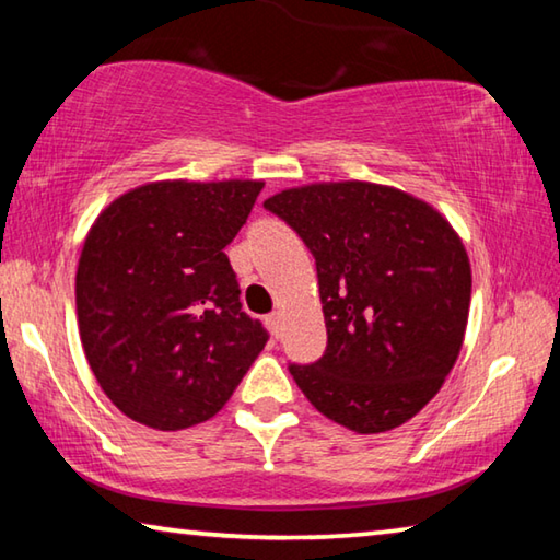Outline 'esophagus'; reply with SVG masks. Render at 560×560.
Returning a JSON list of instances; mask_svg holds the SVG:
<instances>
[{"label": "esophagus", "instance_id": "esophagus-1", "mask_svg": "<svg viewBox=\"0 0 560 560\" xmlns=\"http://www.w3.org/2000/svg\"><path fill=\"white\" fill-rule=\"evenodd\" d=\"M267 326H269L273 338L281 336V314H279V311H273V314L267 316Z\"/></svg>", "mask_w": 560, "mask_h": 560}]
</instances>
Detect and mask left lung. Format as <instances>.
I'll list each match as a JSON object with an SVG mask.
<instances>
[{
  "label": "left lung",
  "instance_id": "obj_1",
  "mask_svg": "<svg viewBox=\"0 0 560 560\" xmlns=\"http://www.w3.org/2000/svg\"><path fill=\"white\" fill-rule=\"evenodd\" d=\"M316 259L328 346L289 363L308 402L343 428H400L428 405L459 355L471 269L428 202L373 183L283 189L264 202Z\"/></svg>",
  "mask_w": 560,
  "mask_h": 560
}]
</instances>
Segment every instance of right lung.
<instances>
[{
  "mask_svg": "<svg viewBox=\"0 0 560 560\" xmlns=\"http://www.w3.org/2000/svg\"><path fill=\"white\" fill-rule=\"evenodd\" d=\"M261 187L150 183L93 222L75 271L81 343L103 393L130 420L153 430L210 420L267 346L224 254Z\"/></svg>",
  "mask_w": 560,
  "mask_h": 560,
  "instance_id": "add662e5",
  "label": "right lung"
}]
</instances>
